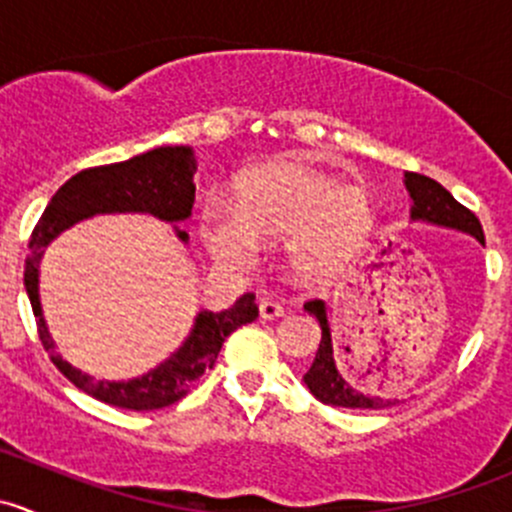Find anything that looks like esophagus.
<instances>
[{"mask_svg": "<svg viewBox=\"0 0 512 512\" xmlns=\"http://www.w3.org/2000/svg\"><path fill=\"white\" fill-rule=\"evenodd\" d=\"M285 314V307L280 302H272V299H262L260 302V317L262 319H277Z\"/></svg>", "mask_w": 512, "mask_h": 512, "instance_id": "obj_1", "label": "esophagus"}]
</instances>
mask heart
<instances>
[{
	"instance_id": "1",
	"label": "heart",
	"mask_w": 512,
	"mask_h": 512,
	"mask_svg": "<svg viewBox=\"0 0 512 512\" xmlns=\"http://www.w3.org/2000/svg\"><path fill=\"white\" fill-rule=\"evenodd\" d=\"M374 225L366 190L339 185L332 175L304 163H275L240 180L237 203L203 205L205 245L220 265L247 270L260 255V240H285L297 277L324 282L354 255Z\"/></svg>"
}]
</instances>
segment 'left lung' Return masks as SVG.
<instances>
[{
    "label": "left lung",
    "mask_w": 512,
    "mask_h": 512,
    "mask_svg": "<svg viewBox=\"0 0 512 512\" xmlns=\"http://www.w3.org/2000/svg\"><path fill=\"white\" fill-rule=\"evenodd\" d=\"M406 190H409L411 200V220H421V223L451 227V230L468 232L476 237L478 242L485 245L483 227H480L478 218L468 208H463L441 183L433 178H426L421 173H406L404 175ZM312 317H317L319 329H322V342H319L317 356H314L312 366L304 374V384L312 391L314 399L329 406H342V409H391L399 404V399H389V396L369 394L361 389L354 379H349L347 371L337 366L334 359V344H332V329H329L327 317V304L322 299H309L304 304Z\"/></svg>",
    "instance_id": "left-lung-1"
}]
</instances>
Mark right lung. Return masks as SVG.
Returning <instances> with one entry per match:
<instances>
[{
    "mask_svg": "<svg viewBox=\"0 0 512 512\" xmlns=\"http://www.w3.org/2000/svg\"><path fill=\"white\" fill-rule=\"evenodd\" d=\"M195 170H198V163H195L193 148L188 146H160L141 153V156H133L131 160H123V163L81 170L56 190L34 227L32 240H29L24 287H27L29 302H32L41 344L49 352L56 369L71 384L108 406L128 411H153L183 399L190 386L205 371L213 369L225 339L242 324L255 322L260 314L255 294H242L225 312H200L183 347L148 374L128 381H96L94 376L84 374L69 361L61 359V354H56L54 339L46 329L39 302L41 257H44L49 242L56 240L61 232L69 230L79 220L94 218V215L148 213L165 223H183L190 218L195 203ZM175 232L183 242L188 240L183 230L175 227Z\"/></svg>",
    "mask_w": 512,
    "mask_h": 512,
    "instance_id": "add662e5",
    "label": "right lung"
}]
</instances>
